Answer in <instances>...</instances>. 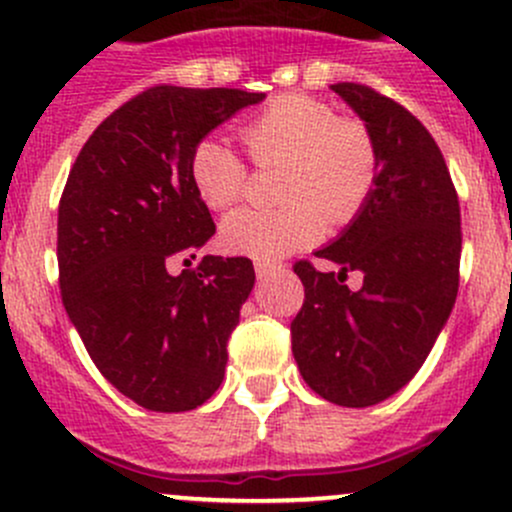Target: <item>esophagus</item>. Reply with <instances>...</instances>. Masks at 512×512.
Listing matches in <instances>:
<instances>
[{
	"label": "esophagus",
	"instance_id": "esophagus-1",
	"mask_svg": "<svg viewBox=\"0 0 512 512\" xmlns=\"http://www.w3.org/2000/svg\"><path fill=\"white\" fill-rule=\"evenodd\" d=\"M255 272L260 279L272 277V274L282 272V265H272V262H255Z\"/></svg>",
	"mask_w": 512,
	"mask_h": 512
}]
</instances>
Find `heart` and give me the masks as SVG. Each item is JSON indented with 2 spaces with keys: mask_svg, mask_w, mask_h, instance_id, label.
<instances>
[{
  "mask_svg": "<svg viewBox=\"0 0 512 512\" xmlns=\"http://www.w3.org/2000/svg\"><path fill=\"white\" fill-rule=\"evenodd\" d=\"M242 139L260 166L287 164L282 211L238 208L220 223V247L257 262L284 260L314 245L333 225H346L368 206L380 174V154L370 129L338 117L328 102L289 93L262 107ZM188 176L198 198L213 211L245 193L247 166L225 139L206 137L188 157Z\"/></svg>",
  "mask_w": 512,
  "mask_h": 512,
  "instance_id": "obj_1",
  "label": "heart"
}]
</instances>
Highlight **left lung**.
Returning a JSON list of instances; mask_svg holds the SVG:
<instances>
[{
    "label": "left lung",
    "instance_id": "obj_1",
    "mask_svg": "<svg viewBox=\"0 0 512 512\" xmlns=\"http://www.w3.org/2000/svg\"><path fill=\"white\" fill-rule=\"evenodd\" d=\"M365 122L380 154L368 206L316 257L294 265L304 306L292 321L301 378L324 400L370 407L414 378L449 321L459 292L461 211L449 169L427 127L368 85H331ZM360 271L355 293L343 285Z\"/></svg>",
    "mask_w": 512,
    "mask_h": 512
}]
</instances>
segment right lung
I'll use <instances>...</instances> for the list:
<instances>
[{
	"instance_id": "add662e5",
	"label": "right lung",
	"mask_w": 512,
	"mask_h": 512,
	"mask_svg": "<svg viewBox=\"0 0 512 512\" xmlns=\"http://www.w3.org/2000/svg\"><path fill=\"white\" fill-rule=\"evenodd\" d=\"M262 100L233 88L144 90L90 134L63 188V306L100 373L144 410H196L223 383L252 262L206 255L181 274L169 265L215 233L188 176L193 147Z\"/></svg>"
}]
</instances>
